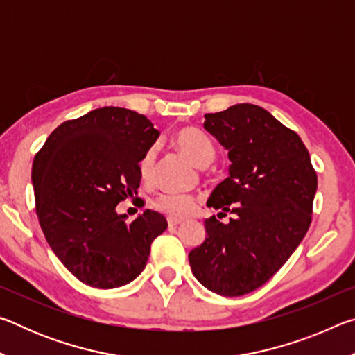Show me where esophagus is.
Returning <instances> with one entry per match:
<instances>
[{"label":"esophagus","mask_w":355,"mask_h":355,"mask_svg":"<svg viewBox=\"0 0 355 355\" xmlns=\"http://www.w3.org/2000/svg\"><path fill=\"white\" fill-rule=\"evenodd\" d=\"M167 222H169V227H177V225H180V224H183V220L173 219V218H169V219H167Z\"/></svg>","instance_id":"1"}]
</instances>
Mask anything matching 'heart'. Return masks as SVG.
<instances>
[{
	"label": "heart",
	"instance_id": "b5f03b06",
	"mask_svg": "<svg viewBox=\"0 0 355 355\" xmlns=\"http://www.w3.org/2000/svg\"><path fill=\"white\" fill-rule=\"evenodd\" d=\"M173 142L182 153H184L192 163L205 167L214 159V146L209 137L194 127H184L178 130L173 136ZM139 172L144 182H153L156 172V148L150 147L139 161ZM199 200L194 196L186 194H172V192H163L156 196L153 207L158 211L164 213L171 218L184 219L194 214Z\"/></svg>",
	"mask_w": 355,
	"mask_h": 355
}]
</instances>
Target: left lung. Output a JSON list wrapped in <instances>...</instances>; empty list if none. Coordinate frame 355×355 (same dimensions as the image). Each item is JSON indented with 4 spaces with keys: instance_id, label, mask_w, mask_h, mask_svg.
Segmentation results:
<instances>
[{
    "instance_id": "left-lung-1",
    "label": "left lung",
    "mask_w": 355,
    "mask_h": 355,
    "mask_svg": "<svg viewBox=\"0 0 355 355\" xmlns=\"http://www.w3.org/2000/svg\"><path fill=\"white\" fill-rule=\"evenodd\" d=\"M209 131L228 150L230 175L208 207L235 214L228 224L205 220L207 239L192 249V274L220 296L257 290L284 266L311 224L316 171L296 131L266 110L241 103L205 114Z\"/></svg>"
}]
</instances>
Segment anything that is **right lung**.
<instances>
[{"instance_id":"1","label":"right lung","mask_w":355,"mask_h":355,"mask_svg":"<svg viewBox=\"0 0 355 355\" xmlns=\"http://www.w3.org/2000/svg\"><path fill=\"white\" fill-rule=\"evenodd\" d=\"M158 136L142 114L105 106L59 125L35 153L39 224L83 284L103 290L130 284L167 228L164 216L152 209L133 222L116 213L120 202L137 194L139 161Z\"/></svg>"}]
</instances>
